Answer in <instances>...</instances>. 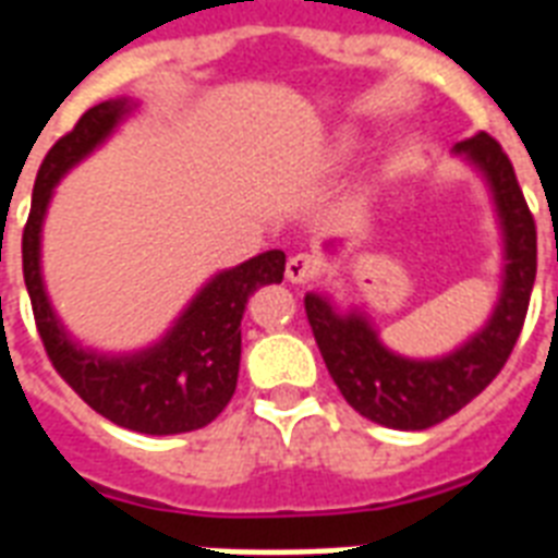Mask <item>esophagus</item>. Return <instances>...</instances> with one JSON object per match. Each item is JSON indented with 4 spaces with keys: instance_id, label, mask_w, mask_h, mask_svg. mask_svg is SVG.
Masks as SVG:
<instances>
[{
    "instance_id": "obj_1",
    "label": "esophagus",
    "mask_w": 558,
    "mask_h": 558,
    "mask_svg": "<svg viewBox=\"0 0 558 558\" xmlns=\"http://www.w3.org/2000/svg\"><path fill=\"white\" fill-rule=\"evenodd\" d=\"M322 275V263L315 260L313 254H295L287 260V280L292 283H310Z\"/></svg>"
}]
</instances>
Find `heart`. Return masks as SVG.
<instances>
[{
  "label": "heart",
  "mask_w": 558,
  "mask_h": 558,
  "mask_svg": "<svg viewBox=\"0 0 558 558\" xmlns=\"http://www.w3.org/2000/svg\"><path fill=\"white\" fill-rule=\"evenodd\" d=\"M344 150H348V147H344V144H341L339 150H336V156H341V153H344Z\"/></svg>",
  "instance_id": "heart-1"
}]
</instances>
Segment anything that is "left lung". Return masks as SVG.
<instances>
[{
    "label": "left lung",
    "instance_id": "8db88e82",
    "mask_svg": "<svg viewBox=\"0 0 558 558\" xmlns=\"http://www.w3.org/2000/svg\"><path fill=\"white\" fill-rule=\"evenodd\" d=\"M454 153L484 177L504 236L501 295L472 339L446 356L408 359L381 344L365 313H339L318 292L304 298L315 344L341 397L362 416L399 432H423L449 420L501 373L521 336L536 280V222L501 144L477 133Z\"/></svg>",
    "mask_w": 558,
    "mask_h": 558
}]
</instances>
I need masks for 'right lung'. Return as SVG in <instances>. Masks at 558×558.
I'll return each mask as SVG.
<instances>
[{
	"mask_svg": "<svg viewBox=\"0 0 558 558\" xmlns=\"http://www.w3.org/2000/svg\"><path fill=\"white\" fill-rule=\"evenodd\" d=\"M133 109L130 98L104 100L86 109L72 133L48 150L22 231V275L43 348L74 393L121 428L161 437L202 428L231 402L240 373V322L245 304L254 289L283 280L287 254L271 248L214 275L193 295L177 324L150 348L112 356L77 344L57 318L43 283V219L57 182L107 142Z\"/></svg>",
	"mask_w": 558,
	"mask_h": 558,
	"instance_id": "right-lung-1",
	"label": "right lung"
}]
</instances>
